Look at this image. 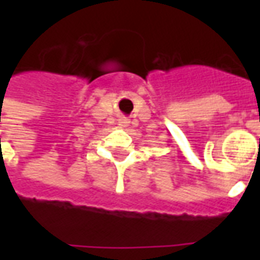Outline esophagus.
Returning <instances> with one entry per match:
<instances>
[{"label":"esophagus","instance_id":"1","mask_svg":"<svg viewBox=\"0 0 260 260\" xmlns=\"http://www.w3.org/2000/svg\"><path fill=\"white\" fill-rule=\"evenodd\" d=\"M129 124V119L126 118H121L119 119V126H122V128H125L126 125Z\"/></svg>","mask_w":260,"mask_h":260}]
</instances>
